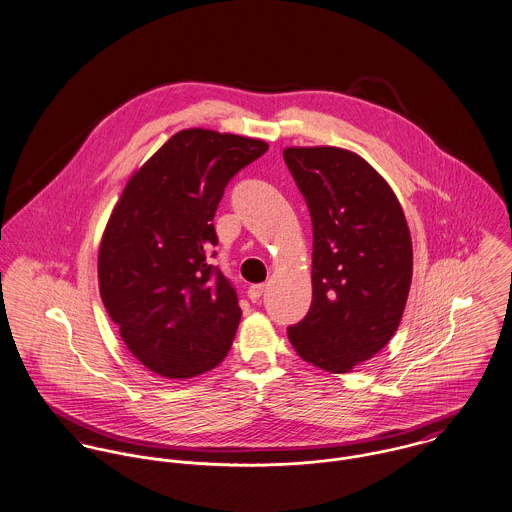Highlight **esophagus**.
Masks as SVG:
<instances>
[{"mask_svg":"<svg viewBox=\"0 0 512 512\" xmlns=\"http://www.w3.org/2000/svg\"><path fill=\"white\" fill-rule=\"evenodd\" d=\"M263 292H265V284H251L249 290H247V296H249L251 302H259Z\"/></svg>","mask_w":512,"mask_h":512,"instance_id":"34e87169","label":"esophagus"}]
</instances>
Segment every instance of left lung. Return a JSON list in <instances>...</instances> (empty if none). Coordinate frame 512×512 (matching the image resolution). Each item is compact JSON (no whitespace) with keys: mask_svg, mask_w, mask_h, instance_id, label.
Here are the masks:
<instances>
[{"mask_svg":"<svg viewBox=\"0 0 512 512\" xmlns=\"http://www.w3.org/2000/svg\"><path fill=\"white\" fill-rule=\"evenodd\" d=\"M284 163L312 218V304L288 328L296 353L349 373L397 332L410 281L412 241L387 180L340 147H288Z\"/></svg>","mask_w":512,"mask_h":512,"instance_id":"8db88e82","label":"left lung"}]
</instances>
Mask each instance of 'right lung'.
<instances>
[{
    "label": "right lung",
    "instance_id": "obj_1",
    "mask_svg": "<svg viewBox=\"0 0 512 512\" xmlns=\"http://www.w3.org/2000/svg\"><path fill=\"white\" fill-rule=\"evenodd\" d=\"M267 149L261 139L182 129L115 204L100 243V294L127 349L161 377H196L228 355L241 308L208 263L218 245L212 220L229 180Z\"/></svg>",
    "mask_w": 512,
    "mask_h": 512
}]
</instances>
